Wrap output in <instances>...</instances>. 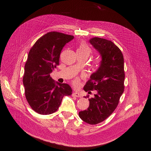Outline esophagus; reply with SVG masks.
<instances>
[{
    "label": "esophagus",
    "mask_w": 151,
    "mask_h": 151,
    "mask_svg": "<svg viewBox=\"0 0 151 151\" xmlns=\"http://www.w3.org/2000/svg\"><path fill=\"white\" fill-rule=\"evenodd\" d=\"M72 96H73V97H81V94H80V93L77 92H73V93H72Z\"/></svg>",
    "instance_id": "34e87169"
}]
</instances>
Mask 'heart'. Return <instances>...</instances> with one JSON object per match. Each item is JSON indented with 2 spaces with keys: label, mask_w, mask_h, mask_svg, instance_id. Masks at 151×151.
Returning a JSON list of instances; mask_svg holds the SVG:
<instances>
[{
  "label": "heart",
  "mask_w": 151,
  "mask_h": 151,
  "mask_svg": "<svg viewBox=\"0 0 151 151\" xmlns=\"http://www.w3.org/2000/svg\"><path fill=\"white\" fill-rule=\"evenodd\" d=\"M77 51L84 52L86 55H88H88L90 54V52H91V50H90L89 47L88 45H86L85 43H81L80 45V47H79V48L77 50ZM99 65V61H96V62H95V67H98ZM78 84H79L78 80H76L75 81V85H78Z\"/></svg>",
  "instance_id": "1"
}]
</instances>
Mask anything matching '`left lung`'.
<instances>
[{
  "instance_id": "left-lung-1",
  "label": "left lung",
  "mask_w": 151,
  "mask_h": 151,
  "mask_svg": "<svg viewBox=\"0 0 151 151\" xmlns=\"http://www.w3.org/2000/svg\"><path fill=\"white\" fill-rule=\"evenodd\" d=\"M89 42L99 52L101 60L84 90L88 93L96 90L97 93L88 99L89 106L79 113V116L84 122L95 125L105 121L116 108L124 89L125 73L122 53L114 43L99 37L91 38Z\"/></svg>"
}]
</instances>
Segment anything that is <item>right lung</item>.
<instances>
[{
  "label": "right lung",
  "mask_w": 151,
  "mask_h": 151,
  "mask_svg": "<svg viewBox=\"0 0 151 151\" xmlns=\"http://www.w3.org/2000/svg\"><path fill=\"white\" fill-rule=\"evenodd\" d=\"M73 38L72 35L51 32L40 38L29 51L23 84L29 105L40 114L55 112L63 97L72 93L68 84L55 82L50 73L59 65L63 46Z\"/></svg>",
  "instance_id": "right-lung-1"
}]
</instances>
